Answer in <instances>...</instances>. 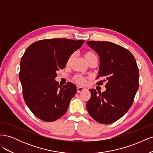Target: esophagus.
<instances>
[{
  "label": "esophagus",
  "mask_w": 153,
  "mask_h": 153,
  "mask_svg": "<svg viewBox=\"0 0 153 153\" xmlns=\"http://www.w3.org/2000/svg\"><path fill=\"white\" fill-rule=\"evenodd\" d=\"M87 89L86 88L84 87H77V92H80L82 91H86Z\"/></svg>",
  "instance_id": "34e87169"
}]
</instances>
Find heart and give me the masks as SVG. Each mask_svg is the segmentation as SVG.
<instances>
[{
  "label": "heart",
  "mask_w": 153,
  "mask_h": 153,
  "mask_svg": "<svg viewBox=\"0 0 153 153\" xmlns=\"http://www.w3.org/2000/svg\"><path fill=\"white\" fill-rule=\"evenodd\" d=\"M84 57H85V60L87 62L88 61H89V60H90L91 59L96 58V56L93 52H91V51H88V52H86L84 53ZM72 59H73V55H70V56H69V58L68 59L67 65H69V64H70V62L72 61ZM73 80L75 82H76L78 84L85 85L87 83V78H86L84 76H82L81 75H76L74 76Z\"/></svg>",
  "instance_id": "heart-1"
}]
</instances>
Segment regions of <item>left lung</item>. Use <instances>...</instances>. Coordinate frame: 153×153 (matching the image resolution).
<instances>
[{
  "mask_svg": "<svg viewBox=\"0 0 153 153\" xmlns=\"http://www.w3.org/2000/svg\"><path fill=\"white\" fill-rule=\"evenodd\" d=\"M100 58L96 83H106L102 93L91 89L87 103L89 115L101 124L112 123L121 118L131 107L139 86V70L136 60L128 50L108 41H87Z\"/></svg>",
  "mask_w": 153,
  "mask_h": 153,
  "instance_id": "obj_1",
  "label": "left lung"
}]
</instances>
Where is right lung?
Segmentation results:
<instances>
[{
  "mask_svg": "<svg viewBox=\"0 0 153 153\" xmlns=\"http://www.w3.org/2000/svg\"><path fill=\"white\" fill-rule=\"evenodd\" d=\"M84 40L43 39L31 44L21 59L19 78L26 105L42 121L52 122L65 114L76 94L75 84L62 87L55 82L57 71L65 68L68 59Z\"/></svg>",
  "mask_w": 153,
  "mask_h": 153,
  "instance_id": "1",
  "label": "right lung"
}]
</instances>
